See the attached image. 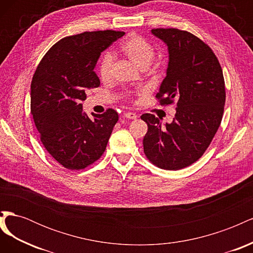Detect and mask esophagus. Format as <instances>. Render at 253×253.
<instances>
[{
  "mask_svg": "<svg viewBox=\"0 0 253 253\" xmlns=\"http://www.w3.org/2000/svg\"><path fill=\"white\" fill-rule=\"evenodd\" d=\"M125 118H127V119H136L137 117V115L135 114V113H132V112H128V113H125Z\"/></svg>",
  "mask_w": 253,
  "mask_h": 253,
  "instance_id": "esophagus-1",
  "label": "esophagus"
}]
</instances>
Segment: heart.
I'll use <instances>...</instances> for the list:
<instances>
[{"label":"heart","mask_w":253,"mask_h":253,"mask_svg":"<svg viewBox=\"0 0 253 253\" xmlns=\"http://www.w3.org/2000/svg\"><path fill=\"white\" fill-rule=\"evenodd\" d=\"M119 51L141 70H144L150 65L155 53L154 47L148 40L134 34L129 35L120 43ZM113 63V57L110 53H105L102 56L99 63V75L103 81H109L111 79Z\"/></svg>","instance_id":"1"}]
</instances>
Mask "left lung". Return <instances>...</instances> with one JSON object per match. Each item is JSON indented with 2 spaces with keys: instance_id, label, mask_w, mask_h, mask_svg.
Instances as JSON below:
<instances>
[{
  "instance_id": "1",
  "label": "left lung",
  "mask_w": 253,
  "mask_h": 253,
  "mask_svg": "<svg viewBox=\"0 0 253 253\" xmlns=\"http://www.w3.org/2000/svg\"><path fill=\"white\" fill-rule=\"evenodd\" d=\"M152 34L169 50V64L156 98L160 105L176 101L175 118L166 124L152 114L141 115L148 132L143 152L164 170H180L200 159L220 126L226 101L225 80L213 50L200 38L177 28Z\"/></svg>"
}]
</instances>
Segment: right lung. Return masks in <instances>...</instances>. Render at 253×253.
<instances>
[{"mask_svg":"<svg viewBox=\"0 0 253 253\" xmlns=\"http://www.w3.org/2000/svg\"><path fill=\"white\" fill-rule=\"evenodd\" d=\"M125 35L99 30L65 37L38 65L30 85V111L44 148L68 170H82L102 156L117 112L90 119L82 111L86 90L100 85L94 72L101 52Z\"/></svg>","mask_w":253,"mask_h":253,"instance_id":"1","label":"right lung"}]
</instances>
